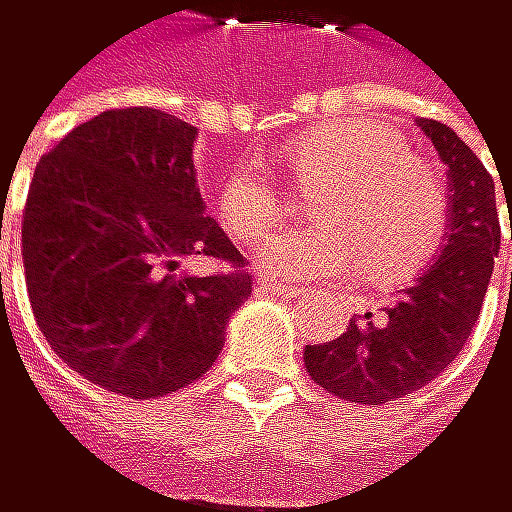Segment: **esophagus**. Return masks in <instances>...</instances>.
<instances>
[{"label":"esophagus","mask_w":512,"mask_h":512,"mask_svg":"<svg viewBox=\"0 0 512 512\" xmlns=\"http://www.w3.org/2000/svg\"><path fill=\"white\" fill-rule=\"evenodd\" d=\"M256 287H259V293H284V296H296L299 293L293 284H280V280H271V277H259Z\"/></svg>","instance_id":"1"}]
</instances>
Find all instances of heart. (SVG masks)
Instances as JSON below:
<instances>
[{
	"label": "heart",
	"mask_w": 512,
	"mask_h": 512,
	"mask_svg": "<svg viewBox=\"0 0 512 512\" xmlns=\"http://www.w3.org/2000/svg\"><path fill=\"white\" fill-rule=\"evenodd\" d=\"M290 180L323 183L314 198L317 225L274 235L259 265L277 277H345L363 271L391 287L421 271L446 235L449 198L440 176L412 161L406 140L366 118H339L299 137L287 152ZM225 232L256 244L287 216V192L259 164H241L222 180Z\"/></svg>",
	"instance_id": "b5f03b06"
}]
</instances>
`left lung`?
I'll return each mask as SVG.
<instances>
[{
  "instance_id": "left-lung-1",
  "label": "left lung",
  "mask_w": 512,
  "mask_h": 512,
  "mask_svg": "<svg viewBox=\"0 0 512 512\" xmlns=\"http://www.w3.org/2000/svg\"><path fill=\"white\" fill-rule=\"evenodd\" d=\"M418 127L449 167L443 253L391 308L354 317L339 339L305 345V369L317 385L363 406L400 400L455 360L479 320L501 250L492 173L443 121L418 118Z\"/></svg>"
}]
</instances>
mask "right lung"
Listing matches in <instances>:
<instances>
[{"label": "right lung", "mask_w": 512, "mask_h": 512, "mask_svg": "<svg viewBox=\"0 0 512 512\" xmlns=\"http://www.w3.org/2000/svg\"><path fill=\"white\" fill-rule=\"evenodd\" d=\"M198 131L161 109H109L36 164L23 274L51 351L91 385L152 400L198 381L253 290L244 256L204 216ZM210 258L225 272L192 275Z\"/></svg>", "instance_id": "obj_1"}]
</instances>
